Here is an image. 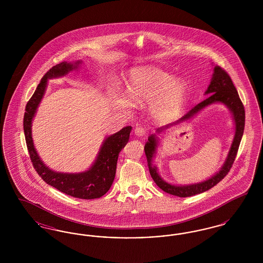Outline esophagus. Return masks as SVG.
<instances>
[{
  "mask_svg": "<svg viewBox=\"0 0 263 263\" xmlns=\"http://www.w3.org/2000/svg\"><path fill=\"white\" fill-rule=\"evenodd\" d=\"M134 133H135V135L138 136V137H143V136H145V135H146L147 131H146V129H145L144 127L139 126V127H136V128H135Z\"/></svg>",
  "mask_w": 263,
  "mask_h": 263,
  "instance_id": "esophagus-1",
  "label": "esophagus"
}]
</instances>
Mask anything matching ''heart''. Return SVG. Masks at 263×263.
<instances>
[{
  "instance_id": "b5f03b06",
  "label": "heart",
  "mask_w": 263,
  "mask_h": 263,
  "mask_svg": "<svg viewBox=\"0 0 263 263\" xmlns=\"http://www.w3.org/2000/svg\"><path fill=\"white\" fill-rule=\"evenodd\" d=\"M126 88L133 103L150 102L153 117L162 122L175 118L187 96V85L183 80L174 79V76L157 68L133 70L128 77ZM123 104L130 106L127 100Z\"/></svg>"
}]
</instances>
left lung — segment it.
Listing matches in <instances>:
<instances>
[{
    "label": "left lung",
    "instance_id": "1",
    "mask_svg": "<svg viewBox=\"0 0 263 263\" xmlns=\"http://www.w3.org/2000/svg\"><path fill=\"white\" fill-rule=\"evenodd\" d=\"M205 95L208 96L207 99H205L203 101H201L200 103H198L194 107H192L179 120H177L173 124L159 128L157 130V132L161 133L164 129L170 128L171 126L176 125L177 123H180L182 121L190 119L191 117H193L195 114H197L203 108H205L206 106H208L212 103L220 102V103L225 104L233 114V118H234L235 126H236V132H235V137L233 140L231 149L229 151L228 157L226 159V162L223 164V166L221 167L219 173L213 175L212 177H210L209 179L201 181L199 183L187 184V185L171 184L163 180V178L158 174L157 166L153 165V163H152L153 158L156 154L157 146H158L157 136L151 135L150 137L148 138V142L145 144V154L147 157V162H148V166H149L152 178L154 179L156 184L164 192L170 193L175 196H178V197L193 196V195L202 193L204 191H207L210 188L215 186L216 184H218L225 177L226 175H228L233 163L235 162V159H236L237 153H238V146L240 144V140H241L242 134H243L245 121H246V113H245L243 104L238 97V90L234 86L231 77L221 67L215 66L211 83L207 88V90L205 91Z\"/></svg>",
    "mask_w": 263,
    "mask_h": 263
}]
</instances>
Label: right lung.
<instances>
[{
	"mask_svg": "<svg viewBox=\"0 0 263 263\" xmlns=\"http://www.w3.org/2000/svg\"><path fill=\"white\" fill-rule=\"evenodd\" d=\"M81 64L62 62L54 67L43 76L33 96L25 106L24 117V130L25 142L32 165L39 176L51 186L63 193L81 199H96L103 196L111 186L115 173L117 159L120 151L125 147L129 141L131 126H126L117 133L106 138L100 148L96 162L88 171L79 174L56 173L46 166L38 156L31 137V123L36 113L38 105L42 100L47 87V81L52 78H59L67 75L75 70Z\"/></svg>",
	"mask_w": 263,
	"mask_h": 263,
	"instance_id": "1",
	"label": "right lung"
}]
</instances>
